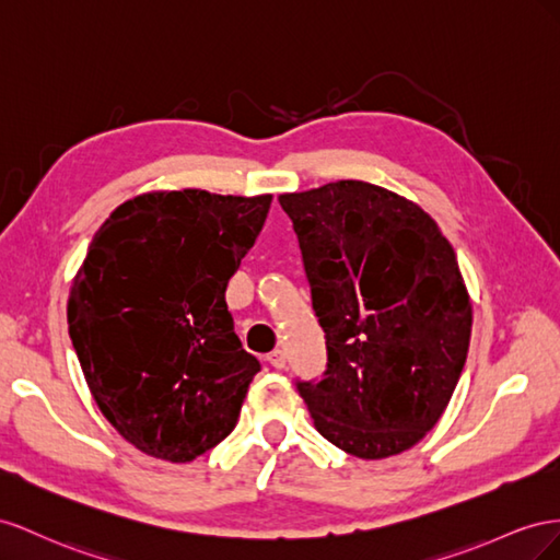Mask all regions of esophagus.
Listing matches in <instances>:
<instances>
[{
    "label": "esophagus",
    "instance_id": "1",
    "mask_svg": "<svg viewBox=\"0 0 560 560\" xmlns=\"http://www.w3.org/2000/svg\"><path fill=\"white\" fill-rule=\"evenodd\" d=\"M267 363L271 365V369H283V365H285V351L275 349V351H271V354H267Z\"/></svg>",
    "mask_w": 560,
    "mask_h": 560
}]
</instances>
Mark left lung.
<instances>
[{
	"instance_id": "obj_1",
	"label": "left lung",
	"mask_w": 560,
	"mask_h": 560,
	"mask_svg": "<svg viewBox=\"0 0 560 560\" xmlns=\"http://www.w3.org/2000/svg\"><path fill=\"white\" fill-rule=\"evenodd\" d=\"M324 328L322 380H295L318 434L361 459L439 422L471 338L455 250L420 206L363 180L279 197Z\"/></svg>"
}]
</instances>
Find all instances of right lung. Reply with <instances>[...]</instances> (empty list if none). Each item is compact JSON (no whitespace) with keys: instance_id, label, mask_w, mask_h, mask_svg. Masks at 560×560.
Returning a JSON list of instances; mask_svg holds the SVG:
<instances>
[{"instance_id":"1","label":"right lung","mask_w":560,"mask_h":560,"mask_svg":"<svg viewBox=\"0 0 560 560\" xmlns=\"http://www.w3.org/2000/svg\"><path fill=\"white\" fill-rule=\"evenodd\" d=\"M269 203L154 191L93 236L68 300L70 340L95 404L138 451L191 462L234 429L260 361L234 332L225 291Z\"/></svg>"}]
</instances>
